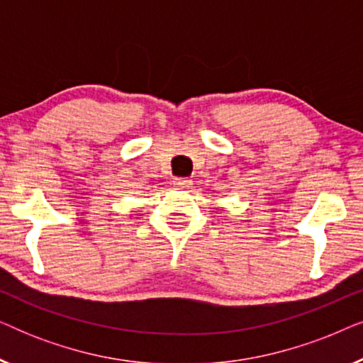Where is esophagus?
Instances as JSON below:
<instances>
[{"label":"esophagus","instance_id":"34e87169","mask_svg":"<svg viewBox=\"0 0 363 363\" xmlns=\"http://www.w3.org/2000/svg\"><path fill=\"white\" fill-rule=\"evenodd\" d=\"M173 185L177 188H182V190H186V188H190L191 180H186V178H173Z\"/></svg>","mask_w":363,"mask_h":363}]
</instances>
